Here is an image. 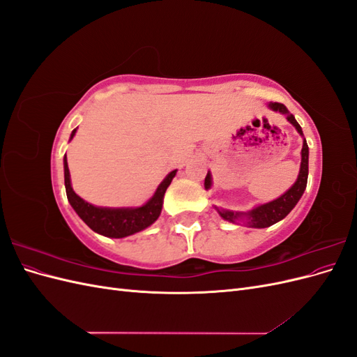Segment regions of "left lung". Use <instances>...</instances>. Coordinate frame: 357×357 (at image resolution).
<instances>
[{
  "label": "left lung",
  "instance_id": "obj_1",
  "mask_svg": "<svg viewBox=\"0 0 357 357\" xmlns=\"http://www.w3.org/2000/svg\"><path fill=\"white\" fill-rule=\"evenodd\" d=\"M269 107L274 112H280L283 114H287V121L296 128V131L302 135V129L299 126V123L295 121V117L289 114L286 107L282 102H269ZM302 160H301V171H299V176L298 180L295 181V185L291 186L284 195H282L280 198H277L275 201H271L268 204H262L259 205V207L253 208L252 211L248 213H234V211H219V214L225 220H229V222H235V219L238 218H247L248 219V225L252 226V228H268V226H271L277 222H280L282 219H284L286 215L294 210L295 205L298 204V201L301 199L302 193H304L305 188H307V180H308V144L304 139V146H302ZM205 189H208L211 186V176L210 172L205 177Z\"/></svg>",
  "mask_w": 357,
  "mask_h": 357
}]
</instances>
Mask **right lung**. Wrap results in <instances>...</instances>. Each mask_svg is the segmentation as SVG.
<instances>
[{"label":"right lung","mask_w":357,"mask_h":357,"mask_svg":"<svg viewBox=\"0 0 357 357\" xmlns=\"http://www.w3.org/2000/svg\"><path fill=\"white\" fill-rule=\"evenodd\" d=\"M74 134L75 129L71 134V138ZM63 176H66L67 198L75 213L80 215V219L95 232L105 236H113V238H123V236L146 229L147 226L152 225L159 218L165 190L169 186L172 177L176 176V171H171L156 189L152 199L138 208H101L75 195L70 181L67 156L63 158Z\"/></svg>","instance_id":"1"}]
</instances>
